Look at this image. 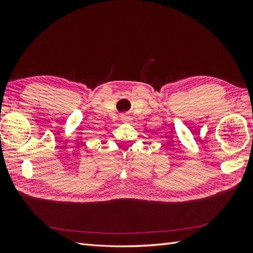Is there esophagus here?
<instances>
[{
    "label": "esophagus",
    "instance_id": "esophagus-1",
    "mask_svg": "<svg viewBox=\"0 0 253 253\" xmlns=\"http://www.w3.org/2000/svg\"><path fill=\"white\" fill-rule=\"evenodd\" d=\"M122 120H124V121H127V120H128V117L124 116V117H122Z\"/></svg>",
    "mask_w": 253,
    "mask_h": 253
}]
</instances>
